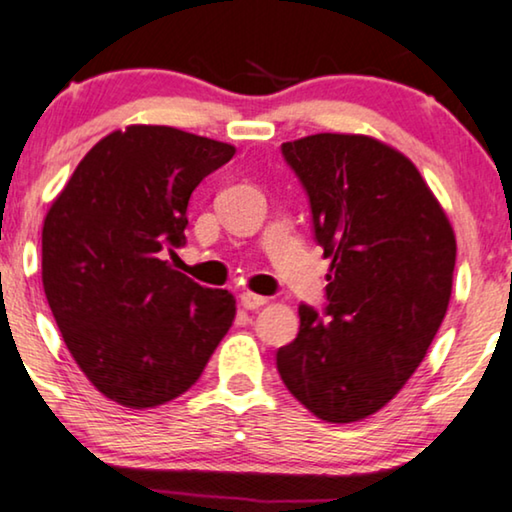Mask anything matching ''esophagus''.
I'll return each mask as SVG.
<instances>
[{"instance_id": "esophagus-1", "label": "esophagus", "mask_w": 512, "mask_h": 512, "mask_svg": "<svg viewBox=\"0 0 512 512\" xmlns=\"http://www.w3.org/2000/svg\"><path fill=\"white\" fill-rule=\"evenodd\" d=\"M264 304H266V297H262V294H255V292L241 294V306L248 308V311H255V308L264 306Z\"/></svg>"}]
</instances>
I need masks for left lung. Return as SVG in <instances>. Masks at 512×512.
<instances>
[{
    "mask_svg": "<svg viewBox=\"0 0 512 512\" xmlns=\"http://www.w3.org/2000/svg\"><path fill=\"white\" fill-rule=\"evenodd\" d=\"M329 259L327 308L299 306L276 352L292 397L325 422H357L397 397L448 311L457 241L415 164L364 134L283 143Z\"/></svg>",
    "mask_w": 512,
    "mask_h": 512,
    "instance_id": "left-lung-1",
    "label": "left lung"
}]
</instances>
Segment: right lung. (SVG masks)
<instances>
[{
  "mask_svg": "<svg viewBox=\"0 0 512 512\" xmlns=\"http://www.w3.org/2000/svg\"><path fill=\"white\" fill-rule=\"evenodd\" d=\"M234 146L176 127L129 125L83 157L43 220L41 278L64 343L120 406L153 408L197 383L236 301L171 269L187 201Z\"/></svg>",
  "mask_w": 512,
  "mask_h": 512,
  "instance_id": "obj_1",
  "label": "right lung"
}]
</instances>
